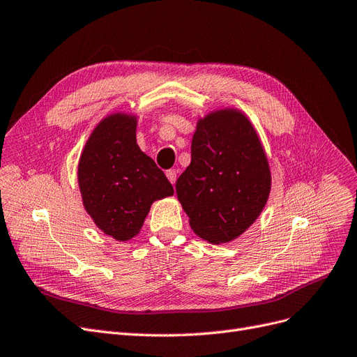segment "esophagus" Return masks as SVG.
Returning <instances> with one entry per match:
<instances>
[{"label":"esophagus","instance_id":"34e87169","mask_svg":"<svg viewBox=\"0 0 357 357\" xmlns=\"http://www.w3.org/2000/svg\"><path fill=\"white\" fill-rule=\"evenodd\" d=\"M176 169H169V170H166V176H167V179L170 181V183H175V181H176Z\"/></svg>","mask_w":357,"mask_h":357}]
</instances>
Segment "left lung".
I'll use <instances>...</instances> for the list:
<instances>
[{
  "instance_id": "left-lung-1",
  "label": "left lung",
  "mask_w": 357,
  "mask_h": 357,
  "mask_svg": "<svg viewBox=\"0 0 357 357\" xmlns=\"http://www.w3.org/2000/svg\"><path fill=\"white\" fill-rule=\"evenodd\" d=\"M271 185L265 149L241 110L219 109L199 119L191 163L176 181L195 235L212 244L238 238L265 208Z\"/></svg>"
}]
</instances>
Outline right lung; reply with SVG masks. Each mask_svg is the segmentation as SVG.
<instances>
[{
  "label": "right lung",
  "instance_id": "right-lung-1",
  "mask_svg": "<svg viewBox=\"0 0 357 357\" xmlns=\"http://www.w3.org/2000/svg\"><path fill=\"white\" fill-rule=\"evenodd\" d=\"M137 116L116 112L101 119L79 157L77 185L86 213L116 241L139 234L154 202L174 187L137 144Z\"/></svg>",
  "mask_w": 357,
  "mask_h": 357
}]
</instances>
